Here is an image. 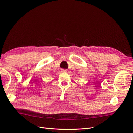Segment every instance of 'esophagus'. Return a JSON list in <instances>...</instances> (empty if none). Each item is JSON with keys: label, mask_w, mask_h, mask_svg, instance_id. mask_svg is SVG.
<instances>
[{"label": "esophagus", "mask_w": 133, "mask_h": 133, "mask_svg": "<svg viewBox=\"0 0 133 133\" xmlns=\"http://www.w3.org/2000/svg\"><path fill=\"white\" fill-rule=\"evenodd\" d=\"M62 72H66V71H67V70H66V69H62Z\"/></svg>", "instance_id": "34e87169"}]
</instances>
